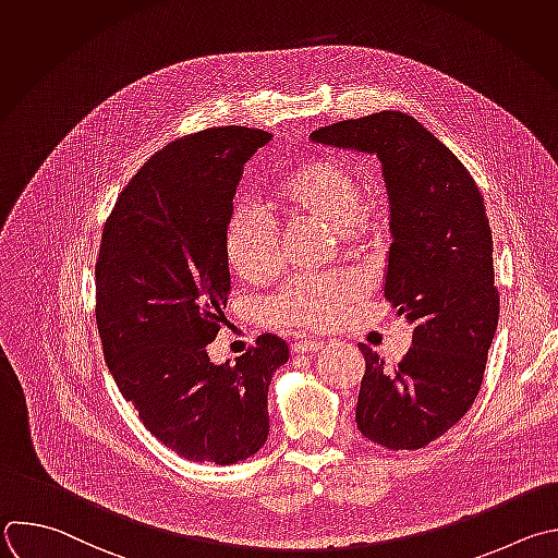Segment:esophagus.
I'll use <instances>...</instances> for the list:
<instances>
[{
  "instance_id": "obj_1",
  "label": "esophagus",
  "mask_w": 558,
  "mask_h": 558,
  "mask_svg": "<svg viewBox=\"0 0 558 558\" xmlns=\"http://www.w3.org/2000/svg\"><path fill=\"white\" fill-rule=\"evenodd\" d=\"M326 345V341H319V339H304V341H295L293 345H291V350L295 352V354H304V352H317V350H322Z\"/></svg>"
}]
</instances>
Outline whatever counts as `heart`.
<instances>
[{
	"instance_id": "b5f03b06",
	"label": "heart",
	"mask_w": 558,
	"mask_h": 558,
	"mask_svg": "<svg viewBox=\"0 0 558 558\" xmlns=\"http://www.w3.org/2000/svg\"><path fill=\"white\" fill-rule=\"evenodd\" d=\"M265 206L300 223L332 230L348 254L363 250L375 234L373 208L363 197L359 170L337 155H315L298 161L265 195ZM223 256L228 267L247 284L269 282L280 269L276 232L252 210L239 208L223 230ZM348 280H293L269 304L274 322L291 326H324L354 300Z\"/></svg>"
}]
</instances>
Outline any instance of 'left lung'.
I'll list each match as a JSON object with an SVG mask.
<instances>
[{
    "label": "left lung",
    "mask_w": 558,
    "mask_h": 558,
    "mask_svg": "<svg viewBox=\"0 0 558 558\" xmlns=\"http://www.w3.org/2000/svg\"><path fill=\"white\" fill-rule=\"evenodd\" d=\"M377 155L390 199L386 300L414 324L397 367L367 348L359 432L386 449H423L473 405L499 319L493 234L475 179L416 118L379 111L311 133Z\"/></svg>",
    "instance_id": "left-lung-1"
}]
</instances>
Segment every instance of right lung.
<instances>
[{"label": "right lung", "instance_id": "1", "mask_svg": "<svg viewBox=\"0 0 558 558\" xmlns=\"http://www.w3.org/2000/svg\"><path fill=\"white\" fill-rule=\"evenodd\" d=\"M271 133L217 126L157 150L126 183L102 230L96 322L109 373L144 427L185 460L234 464L267 440V392L289 361L260 335L236 363L206 345L226 322L223 230L247 159Z\"/></svg>", "mask_w": 558, "mask_h": 558}]
</instances>
